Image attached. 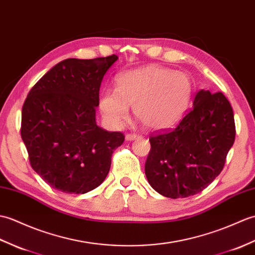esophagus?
<instances>
[{
    "mask_svg": "<svg viewBox=\"0 0 255 255\" xmlns=\"http://www.w3.org/2000/svg\"><path fill=\"white\" fill-rule=\"evenodd\" d=\"M126 138H127V140H134V139L142 138V135H139V134H132V133H128V134L126 135Z\"/></svg>",
    "mask_w": 255,
    "mask_h": 255,
    "instance_id": "obj_1",
    "label": "esophagus"
}]
</instances>
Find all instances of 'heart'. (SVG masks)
<instances>
[{
  "mask_svg": "<svg viewBox=\"0 0 255 255\" xmlns=\"http://www.w3.org/2000/svg\"><path fill=\"white\" fill-rule=\"evenodd\" d=\"M116 83V89H105L99 97L106 121L120 127L128 120V107H132L137 120L155 131L170 128L180 121L193 90L184 73L157 64L123 73Z\"/></svg>",
  "mask_w": 255,
  "mask_h": 255,
  "instance_id": "1",
  "label": "heart"
}]
</instances>
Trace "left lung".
Masks as SVG:
<instances>
[{
    "label": "left lung",
    "mask_w": 255,
    "mask_h": 255,
    "mask_svg": "<svg viewBox=\"0 0 255 255\" xmlns=\"http://www.w3.org/2000/svg\"><path fill=\"white\" fill-rule=\"evenodd\" d=\"M234 111L223 93L200 90L193 108L174 128L149 136L145 174L151 188L171 199L195 195L224 169L234 145Z\"/></svg>",
    "instance_id": "left-lung-1"
}]
</instances>
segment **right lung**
<instances>
[{"label":"right lung","instance_id":"obj_1","mask_svg":"<svg viewBox=\"0 0 255 255\" xmlns=\"http://www.w3.org/2000/svg\"><path fill=\"white\" fill-rule=\"evenodd\" d=\"M116 54L66 59L33 86L22 106L20 134L31 168L64 193L84 194L104 182L121 132L96 124L99 90Z\"/></svg>","mask_w":255,"mask_h":255}]
</instances>
